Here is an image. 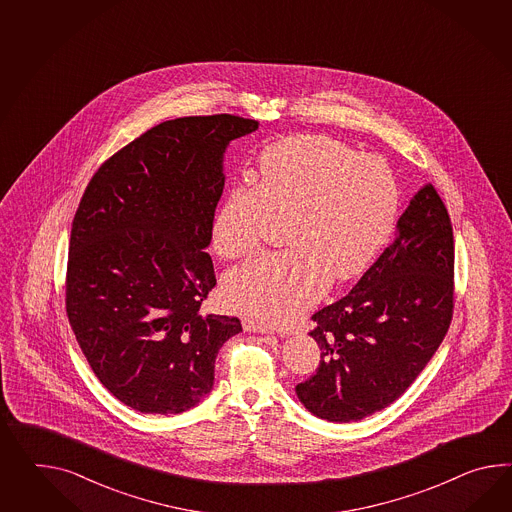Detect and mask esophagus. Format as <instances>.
I'll return each mask as SVG.
<instances>
[{
  "label": "esophagus",
  "mask_w": 512,
  "mask_h": 512,
  "mask_svg": "<svg viewBox=\"0 0 512 512\" xmlns=\"http://www.w3.org/2000/svg\"><path fill=\"white\" fill-rule=\"evenodd\" d=\"M242 325H244V331H248V333H262V335H272V333H274L272 327L257 324V322H253V320H244Z\"/></svg>",
  "instance_id": "esophagus-1"
}]
</instances>
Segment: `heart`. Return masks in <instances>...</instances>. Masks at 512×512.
Here are the masks:
<instances>
[{
  "label": "heart",
  "instance_id": "b5f03b06",
  "mask_svg": "<svg viewBox=\"0 0 512 512\" xmlns=\"http://www.w3.org/2000/svg\"><path fill=\"white\" fill-rule=\"evenodd\" d=\"M398 205V181L385 161L324 135L275 142L261 155L259 181L229 188L212 224V248L224 259L250 255L270 218H287L290 248L231 270L225 301L262 324H292L331 279L366 270L387 242Z\"/></svg>",
  "mask_w": 512,
  "mask_h": 512
}]
</instances>
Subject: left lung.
Returning <instances> with one entry per match:
<instances>
[{
  "label": "left lung",
  "instance_id": "left-lung-1",
  "mask_svg": "<svg viewBox=\"0 0 512 512\" xmlns=\"http://www.w3.org/2000/svg\"><path fill=\"white\" fill-rule=\"evenodd\" d=\"M398 237L348 296L312 314L322 349L316 374L296 387L327 422H357L411 387L453 316V229L433 185L399 216Z\"/></svg>",
  "mask_w": 512,
  "mask_h": 512
}]
</instances>
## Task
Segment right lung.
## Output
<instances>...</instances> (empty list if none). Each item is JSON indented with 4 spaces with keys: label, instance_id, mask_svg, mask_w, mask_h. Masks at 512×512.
Instances as JSON below:
<instances>
[{
    "label": "right lung",
    "instance_id": "obj_1",
    "mask_svg": "<svg viewBox=\"0 0 512 512\" xmlns=\"http://www.w3.org/2000/svg\"><path fill=\"white\" fill-rule=\"evenodd\" d=\"M259 122L185 116L114 153L77 207L66 314L101 385L127 407L179 414L211 392L238 318L201 314L216 285L207 248L224 192V153Z\"/></svg>",
    "mask_w": 512,
    "mask_h": 512
}]
</instances>
